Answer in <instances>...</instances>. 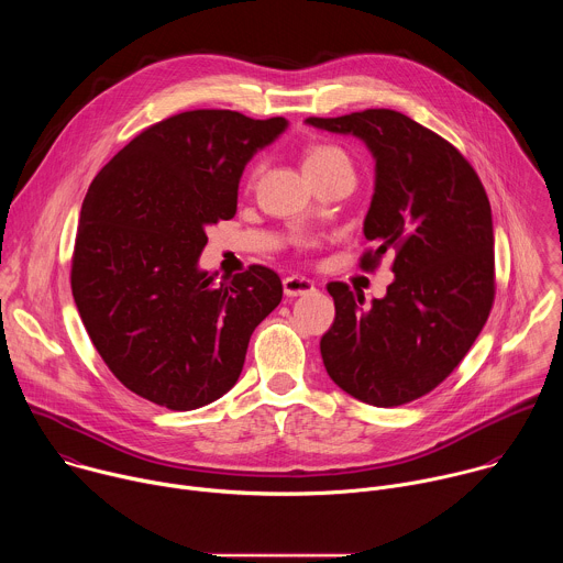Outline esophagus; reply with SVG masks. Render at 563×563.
Segmentation results:
<instances>
[{
  "label": "esophagus",
  "mask_w": 563,
  "mask_h": 563,
  "mask_svg": "<svg viewBox=\"0 0 563 563\" xmlns=\"http://www.w3.org/2000/svg\"><path fill=\"white\" fill-rule=\"evenodd\" d=\"M283 289H285V296L287 298H296V296H307L311 294L316 287L309 278H302V276H287L283 280Z\"/></svg>",
  "instance_id": "esophagus-1"
}]
</instances>
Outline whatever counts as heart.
Wrapping results in <instances>:
<instances>
[{"label":"heart","instance_id":"1","mask_svg":"<svg viewBox=\"0 0 563 563\" xmlns=\"http://www.w3.org/2000/svg\"><path fill=\"white\" fill-rule=\"evenodd\" d=\"M330 163H350L345 151H341L339 146H332V144H320V146H313L307 151L305 155V167H311V165H330Z\"/></svg>","mask_w":563,"mask_h":563}]
</instances>
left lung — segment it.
<instances>
[{
  "label": "left lung",
  "mask_w": 563,
  "mask_h": 563,
  "mask_svg": "<svg viewBox=\"0 0 563 563\" xmlns=\"http://www.w3.org/2000/svg\"><path fill=\"white\" fill-rule=\"evenodd\" d=\"M305 124L354 135L374 157L363 269L391 254L394 280L363 291L330 283L336 318L320 339L330 378L350 396L394 408L428 394L467 354L495 300V231L484 185L467 159L412 118L367 109Z\"/></svg>",
  "instance_id": "8db88e82"
}]
</instances>
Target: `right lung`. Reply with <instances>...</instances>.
Returning a JSON list of instances; mask_svg holds the SVG:
<instances>
[{"label": "right lung", "instance_id": "right-lung-1", "mask_svg": "<svg viewBox=\"0 0 563 563\" xmlns=\"http://www.w3.org/2000/svg\"><path fill=\"white\" fill-rule=\"evenodd\" d=\"M287 124L187 111L133 137L89 187L73 298L115 378L155 406L187 412L227 394L283 298L263 265L216 283L198 261L207 227L233 218L247 163Z\"/></svg>", "mask_w": 563, "mask_h": 563}]
</instances>
